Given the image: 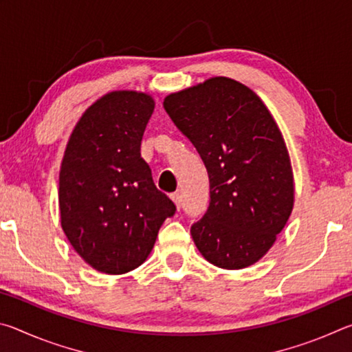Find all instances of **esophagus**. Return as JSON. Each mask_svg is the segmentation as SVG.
Returning a JSON list of instances; mask_svg holds the SVG:
<instances>
[{
  "instance_id": "34e87169",
  "label": "esophagus",
  "mask_w": 352,
  "mask_h": 352,
  "mask_svg": "<svg viewBox=\"0 0 352 352\" xmlns=\"http://www.w3.org/2000/svg\"><path fill=\"white\" fill-rule=\"evenodd\" d=\"M170 199L174 200V204H175V206H177V210H180L182 208V201H183V199H182V194L180 192H174L170 195Z\"/></svg>"
}]
</instances>
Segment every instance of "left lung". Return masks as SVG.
<instances>
[{
  "mask_svg": "<svg viewBox=\"0 0 352 352\" xmlns=\"http://www.w3.org/2000/svg\"><path fill=\"white\" fill-rule=\"evenodd\" d=\"M164 110L210 178V205L190 226L211 264L237 270L269 252L294 208L287 147L264 102L228 77L169 94Z\"/></svg>",
  "mask_w": 352,
  "mask_h": 352,
  "instance_id": "obj_1",
  "label": "left lung"
}]
</instances>
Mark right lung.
<instances>
[{"mask_svg":"<svg viewBox=\"0 0 352 352\" xmlns=\"http://www.w3.org/2000/svg\"><path fill=\"white\" fill-rule=\"evenodd\" d=\"M144 93L113 91L83 113L58 177L62 228L93 269L121 275L152 252L160 226L177 211L141 158L153 113Z\"/></svg>","mask_w":352,"mask_h":352,"instance_id":"obj_1","label":"right lung"}]
</instances>
